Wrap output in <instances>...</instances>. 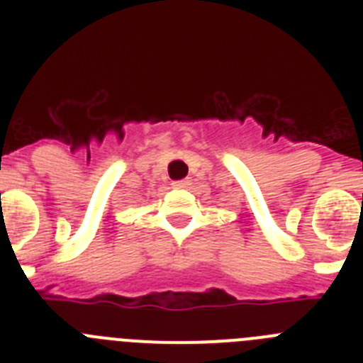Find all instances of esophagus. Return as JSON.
I'll use <instances>...</instances> for the list:
<instances>
[{
  "mask_svg": "<svg viewBox=\"0 0 363 363\" xmlns=\"http://www.w3.org/2000/svg\"><path fill=\"white\" fill-rule=\"evenodd\" d=\"M172 185H174L176 189H189L192 185V182L187 178V179H179V182H174Z\"/></svg>",
  "mask_w": 363,
  "mask_h": 363,
  "instance_id": "34e87169",
  "label": "esophagus"
}]
</instances>
